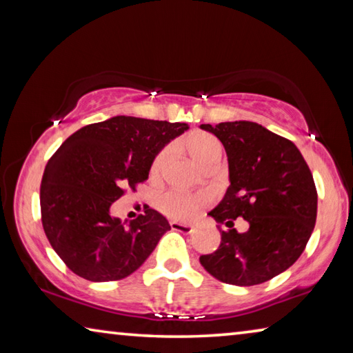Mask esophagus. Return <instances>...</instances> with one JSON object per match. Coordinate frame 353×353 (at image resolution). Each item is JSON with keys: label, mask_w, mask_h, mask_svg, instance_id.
Wrapping results in <instances>:
<instances>
[{"label": "esophagus", "mask_w": 353, "mask_h": 353, "mask_svg": "<svg viewBox=\"0 0 353 353\" xmlns=\"http://www.w3.org/2000/svg\"><path fill=\"white\" fill-rule=\"evenodd\" d=\"M171 229L176 230V232H182V234H193L194 232V227L190 225V224H181V223H176V221H172L171 223Z\"/></svg>", "instance_id": "obj_1"}]
</instances>
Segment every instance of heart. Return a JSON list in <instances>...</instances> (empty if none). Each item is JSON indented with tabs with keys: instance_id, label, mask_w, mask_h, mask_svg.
<instances>
[{
	"instance_id": "b5f03b06",
	"label": "heart",
	"mask_w": 353,
	"mask_h": 353,
	"mask_svg": "<svg viewBox=\"0 0 353 353\" xmlns=\"http://www.w3.org/2000/svg\"><path fill=\"white\" fill-rule=\"evenodd\" d=\"M181 145L185 148V151L193 157L194 162L202 166V168L210 163L218 162L221 154H223V146H221L216 137L208 132H202V130H194V132H191L188 137H185ZM168 157L170 148L160 149L152 160L151 168H149V174H151V177L155 179L162 174L163 166ZM204 204V196L183 193V191L177 190L165 191V193H162L157 198L159 210L165 213L166 216L179 221L191 218Z\"/></svg>"
}]
</instances>
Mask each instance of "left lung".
Returning a JSON list of instances; mask_svg holds the SVG:
<instances>
[{
	"label": "left lung",
	"instance_id": "8db88e82",
	"mask_svg": "<svg viewBox=\"0 0 353 353\" xmlns=\"http://www.w3.org/2000/svg\"><path fill=\"white\" fill-rule=\"evenodd\" d=\"M201 128L224 145L230 172L224 199L208 213L219 224L221 244L199 256L201 265L224 283L268 282L301 256L314 229L318 191L312 171L294 143L256 123ZM236 217L250 223L244 234L233 229Z\"/></svg>",
	"mask_w": 353,
	"mask_h": 353
}]
</instances>
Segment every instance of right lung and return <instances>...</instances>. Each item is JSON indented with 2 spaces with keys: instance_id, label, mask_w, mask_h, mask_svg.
<instances>
[{
  "instance_id": "1",
  "label": "right lung",
  "mask_w": 353,
  "mask_h": 353,
  "mask_svg": "<svg viewBox=\"0 0 353 353\" xmlns=\"http://www.w3.org/2000/svg\"><path fill=\"white\" fill-rule=\"evenodd\" d=\"M185 123L113 117L70 135L48 160L40 187L41 224L68 270L90 282L128 277L145 263L171 227L145 207L124 225L110 205L148 179L166 143Z\"/></svg>"
}]
</instances>
